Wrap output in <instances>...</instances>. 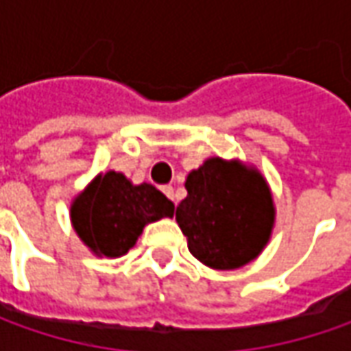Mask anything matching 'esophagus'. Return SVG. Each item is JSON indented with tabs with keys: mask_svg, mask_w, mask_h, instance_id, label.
<instances>
[{
	"mask_svg": "<svg viewBox=\"0 0 351 351\" xmlns=\"http://www.w3.org/2000/svg\"><path fill=\"white\" fill-rule=\"evenodd\" d=\"M162 191H164V193H166V195L176 203V193H173V187H171V185H164V187H162Z\"/></svg>",
	"mask_w": 351,
	"mask_h": 351,
	"instance_id": "1",
	"label": "esophagus"
}]
</instances>
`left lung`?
I'll return each instance as SVG.
<instances>
[{"label": "left lung", "instance_id": "left-lung-1", "mask_svg": "<svg viewBox=\"0 0 351 351\" xmlns=\"http://www.w3.org/2000/svg\"><path fill=\"white\" fill-rule=\"evenodd\" d=\"M185 189L176 221L199 262L238 269L262 254L276 226V205L260 169L213 156L189 171Z\"/></svg>", "mask_w": 351, "mask_h": 351}]
</instances>
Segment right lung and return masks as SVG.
Returning <instances> with one entry per match:
<instances>
[{
	"label": "right lung",
	"instance_id": "obj_1",
	"mask_svg": "<svg viewBox=\"0 0 351 351\" xmlns=\"http://www.w3.org/2000/svg\"><path fill=\"white\" fill-rule=\"evenodd\" d=\"M173 217V203L150 183H134L121 171L97 173L70 205L75 234L97 258H121L144 226Z\"/></svg>",
	"mask_w": 351,
	"mask_h": 351
}]
</instances>
